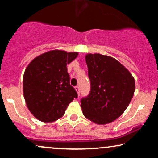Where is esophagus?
I'll use <instances>...</instances> for the list:
<instances>
[{"mask_svg":"<svg viewBox=\"0 0 158 158\" xmlns=\"http://www.w3.org/2000/svg\"><path fill=\"white\" fill-rule=\"evenodd\" d=\"M75 90H77V94H78V95H79V86H76L75 87Z\"/></svg>","mask_w":158,"mask_h":158,"instance_id":"esophagus-1","label":"esophagus"}]
</instances>
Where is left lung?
<instances>
[{"label":"left lung","instance_id":"1","mask_svg":"<svg viewBox=\"0 0 158 158\" xmlns=\"http://www.w3.org/2000/svg\"><path fill=\"white\" fill-rule=\"evenodd\" d=\"M90 92L81 100L83 115L96 124L113 122L124 113L135 90V81L117 59L99 53L87 54Z\"/></svg>","mask_w":158,"mask_h":158}]
</instances>
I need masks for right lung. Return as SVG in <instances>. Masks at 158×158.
<instances>
[{"label": "right lung", "instance_id": "right-lung-1", "mask_svg": "<svg viewBox=\"0 0 158 158\" xmlns=\"http://www.w3.org/2000/svg\"><path fill=\"white\" fill-rule=\"evenodd\" d=\"M77 56V52L50 50L35 57L27 67L23 97L28 109L39 120L50 123L60 119L68 105L77 98L67 68Z\"/></svg>", "mask_w": 158, "mask_h": 158}]
</instances>
